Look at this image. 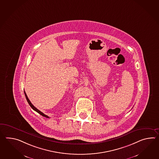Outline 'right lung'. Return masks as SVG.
I'll return each instance as SVG.
<instances>
[{"mask_svg": "<svg viewBox=\"0 0 159 159\" xmlns=\"http://www.w3.org/2000/svg\"><path fill=\"white\" fill-rule=\"evenodd\" d=\"M25 98H26V99H27V102H28V104H29V105L30 106V107L32 108V109L33 110H34V111H35L36 112H37L38 113H39L40 115H41L42 116H43L44 117H47V118H49V117L48 116H47L46 115H45V114H44V113H43V112H42L41 111H40L39 110H38L35 107H34V106H33L32 105V103L31 102H30V100H29V99L28 98V97H27V95H26V93H25Z\"/></svg>", "mask_w": 159, "mask_h": 159, "instance_id": "add662e5", "label": "right lung"}]
</instances>
